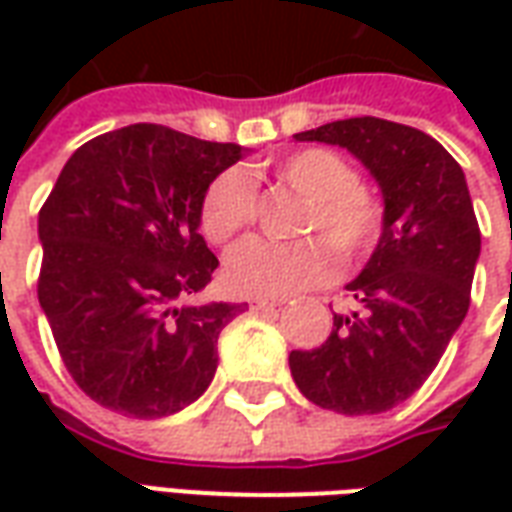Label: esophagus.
Returning a JSON list of instances; mask_svg holds the SVG:
<instances>
[{
  "mask_svg": "<svg viewBox=\"0 0 512 512\" xmlns=\"http://www.w3.org/2000/svg\"><path fill=\"white\" fill-rule=\"evenodd\" d=\"M285 299H266V296H252L249 299V307L252 310H274V307H282Z\"/></svg>",
  "mask_w": 512,
  "mask_h": 512,
  "instance_id": "34e87169",
  "label": "esophagus"
}]
</instances>
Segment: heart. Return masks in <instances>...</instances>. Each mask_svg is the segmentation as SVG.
Instances as JSON below:
<instances>
[{
  "mask_svg": "<svg viewBox=\"0 0 512 512\" xmlns=\"http://www.w3.org/2000/svg\"><path fill=\"white\" fill-rule=\"evenodd\" d=\"M277 175L307 200L301 233H315L296 244L252 238L235 246L224 279L246 296H293L329 282L334 248L345 266L365 260L384 233L386 208L381 194L356 178V169L326 147H304L282 158ZM255 219V189L241 172H222L200 208V227L211 244H230Z\"/></svg>",
  "mask_w": 512,
  "mask_h": 512,
  "instance_id": "obj_1",
  "label": "heart"
}]
</instances>
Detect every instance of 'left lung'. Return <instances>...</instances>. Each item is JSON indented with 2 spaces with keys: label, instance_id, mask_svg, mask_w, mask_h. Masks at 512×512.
I'll list each match as a JSON object with an SVG mask.
<instances>
[{
  "label": "left lung",
  "instance_id": "1",
  "mask_svg": "<svg viewBox=\"0 0 512 512\" xmlns=\"http://www.w3.org/2000/svg\"><path fill=\"white\" fill-rule=\"evenodd\" d=\"M351 150L384 194V233L348 282L351 315L312 351H290L301 395L337 414H381L428 381L466 318L480 227L461 164L425 131L348 117L296 134Z\"/></svg>",
  "mask_w": 512,
  "mask_h": 512
}]
</instances>
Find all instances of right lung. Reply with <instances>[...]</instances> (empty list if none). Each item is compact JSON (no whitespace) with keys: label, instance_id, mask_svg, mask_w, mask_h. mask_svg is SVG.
<instances>
[{"label":"right lung","instance_id":"right-lung-1","mask_svg":"<svg viewBox=\"0 0 512 512\" xmlns=\"http://www.w3.org/2000/svg\"><path fill=\"white\" fill-rule=\"evenodd\" d=\"M244 147L156 123L84 142L43 202L40 307L84 395L117 414H175L208 389L241 304H183L219 260L202 197Z\"/></svg>","mask_w":512,"mask_h":512}]
</instances>
